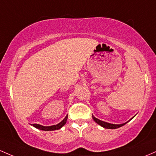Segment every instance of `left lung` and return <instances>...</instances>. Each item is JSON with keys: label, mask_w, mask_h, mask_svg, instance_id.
<instances>
[{"label": "left lung", "mask_w": 156, "mask_h": 156, "mask_svg": "<svg viewBox=\"0 0 156 156\" xmlns=\"http://www.w3.org/2000/svg\"><path fill=\"white\" fill-rule=\"evenodd\" d=\"M92 117H93V119L95 121V122H97L98 125H99L100 126H101V127H105V128H107V129H116V128H119V127H122V126L125 125V124H127V122L130 121V120H129L128 122H125V123H123V124H121V125H115V124L108 123V122H103V121L98 119L96 118V117H94V116H92Z\"/></svg>", "instance_id": "obj_1"}]
</instances>
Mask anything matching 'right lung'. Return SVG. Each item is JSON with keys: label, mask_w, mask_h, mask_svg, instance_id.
Segmentation results:
<instances>
[{"label": "right lung", "mask_w": 156, "mask_h": 156, "mask_svg": "<svg viewBox=\"0 0 156 156\" xmlns=\"http://www.w3.org/2000/svg\"><path fill=\"white\" fill-rule=\"evenodd\" d=\"M67 119H68V115L64 118V119L62 121V122H59V124L56 125H52V126H43L38 125V124H31V125L34 126V127L36 128L39 129V130H44V131H51V130H59L60 129L61 127H63V126L66 125V122H67Z\"/></svg>", "instance_id": "add662e5"}]
</instances>
